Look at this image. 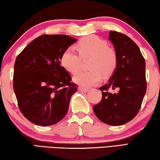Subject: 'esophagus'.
<instances>
[{"label":"esophagus","mask_w":160,"mask_h":160,"mask_svg":"<svg viewBox=\"0 0 160 160\" xmlns=\"http://www.w3.org/2000/svg\"><path fill=\"white\" fill-rule=\"evenodd\" d=\"M78 90H79V91H81V92H87L88 91V89H87V88H84L83 87H78Z\"/></svg>","instance_id":"1"}]
</instances>
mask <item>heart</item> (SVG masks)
Instances as JSON below:
<instances>
[{
  "label": "heart",
  "mask_w": 160,
  "mask_h": 160,
  "mask_svg": "<svg viewBox=\"0 0 160 160\" xmlns=\"http://www.w3.org/2000/svg\"><path fill=\"white\" fill-rule=\"evenodd\" d=\"M80 56L72 48L63 52L61 63L68 72L76 74L82 68V59L89 61V71H84L74 77V82L84 87L95 85L102 77L108 78L113 74L118 65V55L114 49L108 47L107 42L94 35L82 38L76 45Z\"/></svg>",
  "instance_id": "heart-1"
}]
</instances>
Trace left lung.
I'll use <instances>...</instances> for the list:
<instances>
[{"instance_id": "8db88e82", "label": "left lung", "mask_w": 160, "mask_h": 160, "mask_svg": "<svg viewBox=\"0 0 160 160\" xmlns=\"http://www.w3.org/2000/svg\"><path fill=\"white\" fill-rule=\"evenodd\" d=\"M118 65L107 84L99 88L102 99L93 107L97 117L110 126H121L133 119L139 111L147 91L145 60L138 45L120 32L110 31ZM109 89L117 90L111 93Z\"/></svg>"}]
</instances>
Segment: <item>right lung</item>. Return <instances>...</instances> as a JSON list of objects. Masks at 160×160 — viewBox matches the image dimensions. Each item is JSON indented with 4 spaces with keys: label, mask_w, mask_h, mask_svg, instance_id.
Wrapping results in <instances>:
<instances>
[{
    "label": "right lung",
    "mask_w": 160,
    "mask_h": 160,
    "mask_svg": "<svg viewBox=\"0 0 160 160\" xmlns=\"http://www.w3.org/2000/svg\"><path fill=\"white\" fill-rule=\"evenodd\" d=\"M77 40L64 34H44L30 42L16 59L13 91L23 115L32 123H57L68 112L78 86L63 66V52Z\"/></svg>",
    "instance_id": "1"
}]
</instances>
